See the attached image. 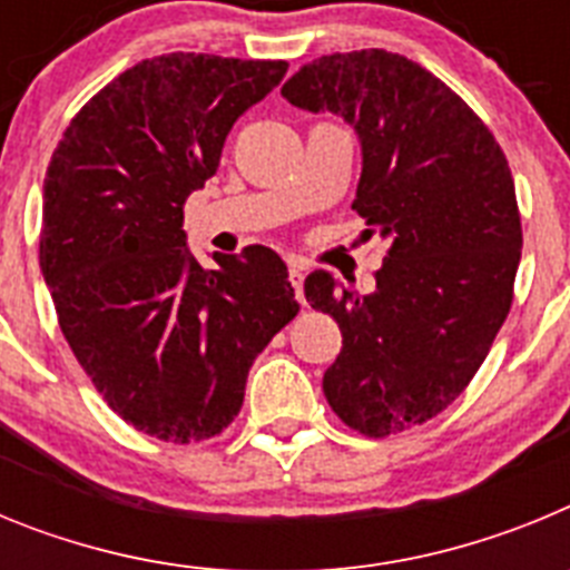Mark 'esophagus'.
<instances>
[{
  "instance_id": "1",
  "label": "esophagus",
  "mask_w": 570,
  "mask_h": 570,
  "mask_svg": "<svg viewBox=\"0 0 570 570\" xmlns=\"http://www.w3.org/2000/svg\"><path fill=\"white\" fill-rule=\"evenodd\" d=\"M288 282H291V285H294L296 299H299L302 305H308V302H305V288H302V285H305V274H302L299 265H291V271H288Z\"/></svg>"
}]
</instances>
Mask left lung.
Instances as JSON below:
<instances>
[{
  "instance_id": "1",
  "label": "left lung",
  "mask_w": 570,
  "mask_h": 570,
  "mask_svg": "<svg viewBox=\"0 0 570 570\" xmlns=\"http://www.w3.org/2000/svg\"><path fill=\"white\" fill-rule=\"evenodd\" d=\"M282 97L360 136L354 208L391 248L374 294L314 271L305 299L342 331L322 376L334 414L360 434H400L465 391L511 311L522 254L511 168L480 116L400 53L314 59Z\"/></svg>"
}]
</instances>
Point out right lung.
Returning a JSON list of instances; mask_svg holds the SVG:
<instances>
[{"label":"right lung","mask_w":570,"mask_h":570,"mask_svg":"<svg viewBox=\"0 0 570 570\" xmlns=\"http://www.w3.org/2000/svg\"><path fill=\"white\" fill-rule=\"evenodd\" d=\"M288 62L165 53L105 85L45 176L39 265L59 328L102 400L142 434L188 445L239 414L262 347L299 311L265 245L188 250L183 205L225 136Z\"/></svg>","instance_id":"obj_1"}]
</instances>
